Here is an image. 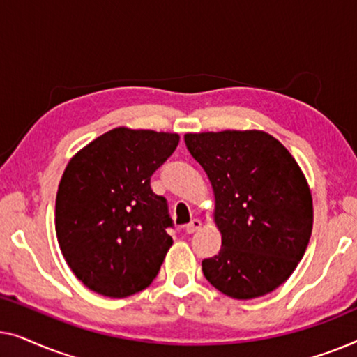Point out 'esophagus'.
Segmentation results:
<instances>
[{
  "instance_id": "esophagus-1",
  "label": "esophagus",
  "mask_w": 357,
  "mask_h": 357,
  "mask_svg": "<svg viewBox=\"0 0 357 357\" xmlns=\"http://www.w3.org/2000/svg\"><path fill=\"white\" fill-rule=\"evenodd\" d=\"M199 229H202V221H199V219H192V221L185 226V231H187V234H193V232L199 231Z\"/></svg>"
}]
</instances>
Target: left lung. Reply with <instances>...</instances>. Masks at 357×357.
Wrapping results in <instances>:
<instances>
[{
    "label": "left lung",
    "instance_id": "1",
    "mask_svg": "<svg viewBox=\"0 0 357 357\" xmlns=\"http://www.w3.org/2000/svg\"><path fill=\"white\" fill-rule=\"evenodd\" d=\"M185 144L213 185L222 236L218 255L202 261L203 275L234 299L275 291L310 241L314 208L301 167L263 131L188 133Z\"/></svg>",
    "mask_w": 357,
    "mask_h": 357
}]
</instances>
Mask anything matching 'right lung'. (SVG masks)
<instances>
[{
	"mask_svg": "<svg viewBox=\"0 0 357 357\" xmlns=\"http://www.w3.org/2000/svg\"><path fill=\"white\" fill-rule=\"evenodd\" d=\"M177 144L175 133L115 128L66 165L56 193V237L68 266L91 291L128 297L158 276L174 221L151 177Z\"/></svg>",
	"mask_w": 357,
	"mask_h": 357,
	"instance_id": "add662e5",
	"label": "right lung"
}]
</instances>
